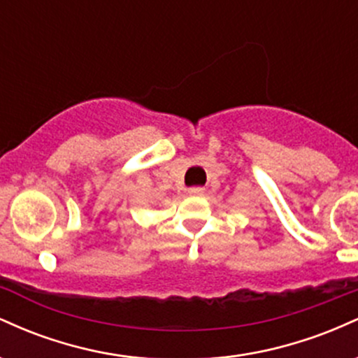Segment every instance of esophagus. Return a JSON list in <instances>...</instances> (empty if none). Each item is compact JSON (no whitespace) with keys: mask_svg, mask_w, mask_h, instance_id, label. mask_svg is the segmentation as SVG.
<instances>
[{"mask_svg":"<svg viewBox=\"0 0 358 358\" xmlns=\"http://www.w3.org/2000/svg\"><path fill=\"white\" fill-rule=\"evenodd\" d=\"M188 193H190L192 196H202L205 190H203V188H200V187H193V188H188Z\"/></svg>","mask_w":358,"mask_h":358,"instance_id":"obj_1","label":"esophagus"}]
</instances>
